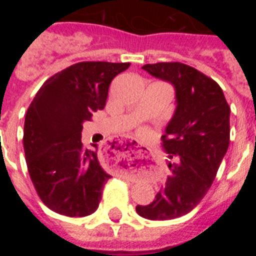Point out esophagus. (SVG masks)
Wrapping results in <instances>:
<instances>
[{"label":"esophagus","mask_w":256,"mask_h":256,"mask_svg":"<svg viewBox=\"0 0 256 256\" xmlns=\"http://www.w3.org/2000/svg\"><path fill=\"white\" fill-rule=\"evenodd\" d=\"M137 148H140V146H137Z\"/></svg>","instance_id":"obj_1"}]
</instances>
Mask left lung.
I'll return each mask as SVG.
<instances>
[{
  "label": "left lung",
  "mask_w": 256,
  "mask_h": 256,
  "mask_svg": "<svg viewBox=\"0 0 256 256\" xmlns=\"http://www.w3.org/2000/svg\"><path fill=\"white\" fill-rule=\"evenodd\" d=\"M142 69L174 87L176 110L162 136V150L174 162L155 200L136 212L168 220L191 212L209 191L230 144V108L218 83L188 65L158 62Z\"/></svg>",
  "instance_id": "left-lung-1"
}]
</instances>
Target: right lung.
Instances as JSON below:
<instances>
[{"instance_id": "add662e5", "label": "right lung", "mask_w": 256, "mask_h": 256, "mask_svg": "<svg viewBox=\"0 0 256 256\" xmlns=\"http://www.w3.org/2000/svg\"><path fill=\"white\" fill-rule=\"evenodd\" d=\"M130 62L86 61L47 79L26 115L24 152L40 200L55 212L86 216L96 212L110 174L84 148L83 123L105 108L108 86Z\"/></svg>"}]
</instances>
